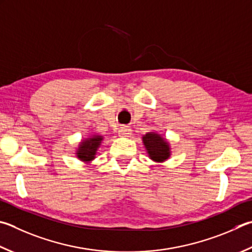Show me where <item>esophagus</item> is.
<instances>
[{"label":"esophagus","instance_id":"1","mask_svg":"<svg viewBox=\"0 0 252 252\" xmlns=\"http://www.w3.org/2000/svg\"><path fill=\"white\" fill-rule=\"evenodd\" d=\"M132 133V130L130 126H122L120 129H119V135L120 136H129Z\"/></svg>","mask_w":252,"mask_h":252}]
</instances>
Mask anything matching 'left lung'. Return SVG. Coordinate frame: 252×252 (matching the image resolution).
<instances>
[{
	"instance_id": "left-lung-1",
	"label": "left lung",
	"mask_w": 252,
	"mask_h": 252,
	"mask_svg": "<svg viewBox=\"0 0 252 252\" xmlns=\"http://www.w3.org/2000/svg\"><path fill=\"white\" fill-rule=\"evenodd\" d=\"M143 142L150 158L157 162H162L170 157V149L166 141L157 133H148L143 136Z\"/></svg>"
}]
</instances>
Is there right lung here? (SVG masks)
Segmentation results:
<instances>
[{"label": "right lung", "instance_id": "add662e5", "mask_svg": "<svg viewBox=\"0 0 252 252\" xmlns=\"http://www.w3.org/2000/svg\"><path fill=\"white\" fill-rule=\"evenodd\" d=\"M101 140H102V136L97 135L89 140H86L82 142L80 144L78 153H77L81 161H91V159L94 158L95 151H97Z\"/></svg>", "mask_w": 252, "mask_h": 252}]
</instances>
